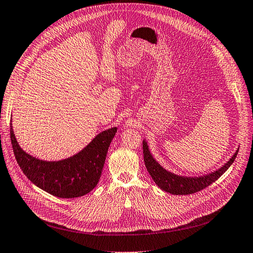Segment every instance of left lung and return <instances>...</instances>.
I'll return each instance as SVG.
<instances>
[{
    "label": "left lung",
    "mask_w": 253,
    "mask_h": 253,
    "mask_svg": "<svg viewBox=\"0 0 253 253\" xmlns=\"http://www.w3.org/2000/svg\"><path fill=\"white\" fill-rule=\"evenodd\" d=\"M237 150L235 154L232 156L224 166L220 169L216 170L210 174L204 175L201 177H183L178 176L174 173L165 170L164 168L156 162L153 156L151 155L146 141H143V154H144V162H145L146 169L149 175L152 177L153 181L159 187L163 190L170 192L172 195H190L195 194L197 191H200L204 188H206L213 182H215L234 163L236 156L238 154Z\"/></svg>",
    "instance_id": "obj_1"
}]
</instances>
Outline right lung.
Returning a JSON list of instances; mask_svg holds the SVG:
<instances>
[{
  "label": "right lung",
  "instance_id": "1",
  "mask_svg": "<svg viewBox=\"0 0 253 253\" xmlns=\"http://www.w3.org/2000/svg\"><path fill=\"white\" fill-rule=\"evenodd\" d=\"M117 127L102 131L77 154L58 162L41 161L23 151L10 124L12 148L28 179L52 196L74 199L88 194L98 184L106 155Z\"/></svg>",
  "mask_w": 253,
  "mask_h": 253
}]
</instances>
